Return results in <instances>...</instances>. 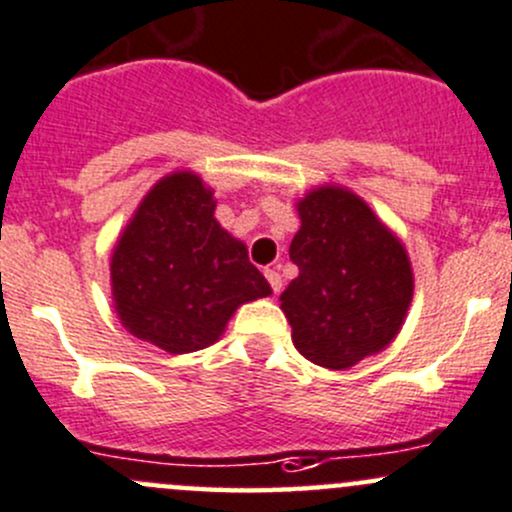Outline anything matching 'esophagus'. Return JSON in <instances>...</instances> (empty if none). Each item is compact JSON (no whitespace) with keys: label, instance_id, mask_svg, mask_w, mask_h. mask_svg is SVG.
<instances>
[{"label":"esophagus","instance_id":"esophagus-1","mask_svg":"<svg viewBox=\"0 0 512 512\" xmlns=\"http://www.w3.org/2000/svg\"><path fill=\"white\" fill-rule=\"evenodd\" d=\"M265 277H267V282H270L274 294L282 292V274H279L277 270H265Z\"/></svg>","mask_w":512,"mask_h":512}]
</instances>
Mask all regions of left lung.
<instances>
[{
  "mask_svg": "<svg viewBox=\"0 0 512 512\" xmlns=\"http://www.w3.org/2000/svg\"><path fill=\"white\" fill-rule=\"evenodd\" d=\"M289 245L299 277L282 292L297 351L331 370L351 368L397 336L412 301L402 242L346 188L324 186L299 201Z\"/></svg>",
  "mask_w": 512,
  "mask_h": 512,
  "instance_id": "left-lung-1",
  "label": "left lung"
}]
</instances>
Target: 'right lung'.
Returning a JSON list of instances; mask_svg holds the SVG:
<instances>
[{
    "mask_svg": "<svg viewBox=\"0 0 512 512\" xmlns=\"http://www.w3.org/2000/svg\"><path fill=\"white\" fill-rule=\"evenodd\" d=\"M213 213V191L196 174H171L147 193L112 252L120 321L166 353L211 346L240 304L272 294Z\"/></svg>",
    "mask_w": 512,
    "mask_h": 512,
    "instance_id": "add662e5",
    "label": "right lung"
}]
</instances>
